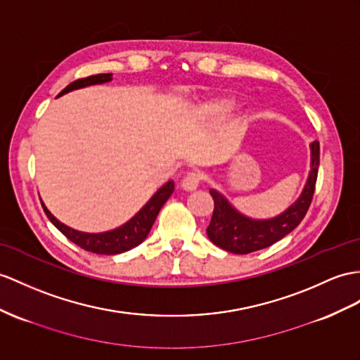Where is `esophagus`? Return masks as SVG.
Here are the masks:
<instances>
[{
	"instance_id": "1",
	"label": "esophagus",
	"mask_w": 360,
	"mask_h": 360,
	"mask_svg": "<svg viewBox=\"0 0 360 360\" xmlns=\"http://www.w3.org/2000/svg\"><path fill=\"white\" fill-rule=\"evenodd\" d=\"M200 180H201V175L198 172H189L185 179H183L181 181V188L188 191V192H192L195 191L200 185Z\"/></svg>"
}]
</instances>
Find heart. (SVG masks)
<instances>
[{
	"instance_id": "1",
	"label": "heart",
	"mask_w": 360,
	"mask_h": 360,
	"mask_svg": "<svg viewBox=\"0 0 360 360\" xmlns=\"http://www.w3.org/2000/svg\"><path fill=\"white\" fill-rule=\"evenodd\" d=\"M238 101L235 98H231V96H223V98H215L201 105L200 114L207 120L218 122L233 116V114L238 111Z\"/></svg>"
}]
</instances>
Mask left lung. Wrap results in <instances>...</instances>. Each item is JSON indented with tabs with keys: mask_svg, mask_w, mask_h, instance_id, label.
<instances>
[{
	"mask_svg": "<svg viewBox=\"0 0 360 360\" xmlns=\"http://www.w3.org/2000/svg\"><path fill=\"white\" fill-rule=\"evenodd\" d=\"M310 172L305 186L293 205L274 218H250L233 207L221 192L210 189L214 198V214L206 229L209 240L223 250L246 255L250 252L266 249L283 240L302 221L310 207L316 186L319 168V142L310 145Z\"/></svg>",
	"mask_w": 360,
	"mask_h": 360,
	"instance_id": "obj_1",
	"label": "left lung"
}]
</instances>
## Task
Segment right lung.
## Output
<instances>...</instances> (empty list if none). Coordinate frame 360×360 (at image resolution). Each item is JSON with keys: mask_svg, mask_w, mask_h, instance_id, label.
I'll list each match as a JSON object with an SVG mask.
<instances>
[{"mask_svg": "<svg viewBox=\"0 0 360 360\" xmlns=\"http://www.w3.org/2000/svg\"><path fill=\"white\" fill-rule=\"evenodd\" d=\"M110 81H112L111 73H102V75H94L84 79H77V81L67 85L65 89L58 94V98L73 90L85 89V86H90V85L107 84ZM172 192H174V181L169 180L168 183H165V185L146 201V205L140 209L133 218H129L125 224L116 227V229L99 232V233L76 231L73 227L60 223L58 218L46 207L44 201H41V205L44 207V212H46V215L49 217V220L53 223L70 241L77 244L79 248L93 253H99V255H117V253H124L127 250L134 249L146 238L155 221L157 215L160 212L162 206L168 201Z\"/></svg>", "mask_w": 360, "mask_h": 360, "instance_id": "right-lung-1", "label": "right lung"}]
</instances>
